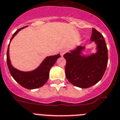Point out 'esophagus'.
<instances>
[{"mask_svg": "<svg viewBox=\"0 0 120 120\" xmlns=\"http://www.w3.org/2000/svg\"><path fill=\"white\" fill-rule=\"evenodd\" d=\"M66 52H67V50L65 49L61 50V51H60V55H61V57H63V56H64V54H65V53H66Z\"/></svg>", "mask_w": 120, "mask_h": 120, "instance_id": "1", "label": "esophagus"}]
</instances>
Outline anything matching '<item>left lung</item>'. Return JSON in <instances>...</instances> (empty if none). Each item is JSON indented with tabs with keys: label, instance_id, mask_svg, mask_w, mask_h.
<instances>
[{
	"label": "left lung",
	"instance_id": "8db88e82",
	"mask_svg": "<svg viewBox=\"0 0 120 120\" xmlns=\"http://www.w3.org/2000/svg\"><path fill=\"white\" fill-rule=\"evenodd\" d=\"M90 41L96 45V52L83 55L86 48L77 46L64 55L66 60V77L71 84L88 88L102 79L108 65V48L102 34L92 28Z\"/></svg>",
	"mask_w": 120,
	"mask_h": 120
}]
</instances>
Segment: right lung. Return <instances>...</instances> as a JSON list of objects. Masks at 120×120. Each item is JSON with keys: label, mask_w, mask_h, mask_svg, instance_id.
Instances as JSON below:
<instances>
[{"label": "right lung", "mask_w": 120, "mask_h": 120, "mask_svg": "<svg viewBox=\"0 0 120 120\" xmlns=\"http://www.w3.org/2000/svg\"><path fill=\"white\" fill-rule=\"evenodd\" d=\"M26 27H27V26L15 31L11 37L10 42L20 30ZM10 42L7 51V61L9 71L13 79L19 85L28 89H37L43 86L48 80L50 69L54 66L57 59L60 57V54H58L55 56L46 57L43 60L40 65L34 70L30 71H22L14 68L11 64L9 54Z\"/></svg>", "instance_id": "add662e5"}]
</instances>
